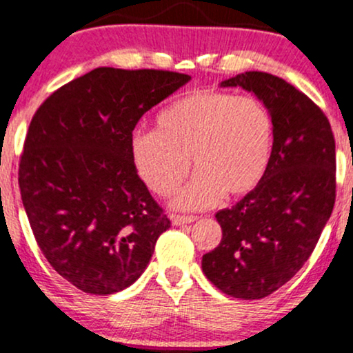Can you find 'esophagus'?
Masks as SVG:
<instances>
[{"label": "esophagus", "instance_id": "34e87169", "mask_svg": "<svg viewBox=\"0 0 353 353\" xmlns=\"http://www.w3.org/2000/svg\"><path fill=\"white\" fill-rule=\"evenodd\" d=\"M196 219H197V216H179V214L170 216V223H172L174 226H181V224L194 223Z\"/></svg>", "mask_w": 353, "mask_h": 353}]
</instances>
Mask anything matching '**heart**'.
Returning <instances> with one entry per match:
<instances>
[{"instance_id":"1","label":"heart","mask_w":353,"mask_h":353,"mask_svg":"<svg viewBox=\"0 0 353 353\" xmlns=\"http://www.w3.org/2000/svg\"><path fill=\"white\" fill-rule=\"evenodd\" d=\"M273 150V120L253 97L199 90L179 97L154 119V130L135 132L130 157L152 192L169 196L189 172H197L174 197L177 209H204L224 194L245 196L261 183Z\"/></svg>"}]
</instances>
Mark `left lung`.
<instances>
[{"label":"left lung","instance_id":"1","mask_svg":"<svg viewBox=\"0 0 353 353\" xmlns=\"http://www.w3.org/2000/svg\"><path fill=\"white\" fill-rule=\"evenodd\" d=\"M256 95L273 120L261 183L216 214L223 239L203 271L226 295L259 300L276 292L315 250L335 204V139L323 112L280 77L246 72L219 83Z\"/></svg>","mask_w":353,"mask_h":353}]
</instances>
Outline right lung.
I'll return each instance as SVG.
<instances>
[{
	"mask_svg": "<svg viewBox=\"0 0 353 353\" xmlns=\"http://www.w3.org/2000/svg\"><path fill=\"white\" fill-rule=\"evenodd\" d=\"M191 80L164 70L100 67L53 92L19 161L21 201L58 274L92 295L139 280L170 221L130 157L139 119Z\"/></svg>",
	"mask_w": 353,
	"mask_h": 353,
	"instance_id": "add662e5",
	"label": "right lung"
}]
</instances>
